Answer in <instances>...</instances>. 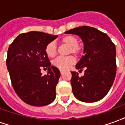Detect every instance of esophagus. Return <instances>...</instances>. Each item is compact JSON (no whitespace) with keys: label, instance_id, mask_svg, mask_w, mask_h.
I'll return each instance as SVG.
<instances>
[{"label":"esophagus","instance_id":"34e87169","mask_svg":"<svg viewBox=\"0 0 125 125\" xmlns=\"http://www.w3.org/2000/svg\"><path fill=\"white\" fill-rule=\"evenodd\" d=\"M60 73H61V74L62 75L63 73V70H60Z\"/></svg>","mask_w":125,"mask_h":125}]
</instances>
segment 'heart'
<instances>
[{"label": "heart", "instance_id": "b5f03b06", "mask_svg": "<svg viewBox=\"0 0 125 125\" xmlns=\"http://www.w3.org/2000/svg\"><path fill=\"white\" fill-rule=\"evenodd\" d=\"M60 41L62 43L70 47L68 53H73L75 55H78L81 53L82 47L78 45V39L73 35H66L63 37ZM45 53L50 58L55 57L57 53V46L55 42L52 41L45 47ZM75 59L73 56L59 57L53 61V65L62 70H67L75 63Z\"/></svg>", "mask_w": 125, "mask_h": 125}]
</instances>
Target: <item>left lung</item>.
<instances>
[{"mask_svg": "<svg viewBox=\"0 0 125 125\" xmlns=\"http://www.w3.org/2000/svg\"><path fill=\"white\" fill-rule=\"evenodd\" d=\"M79 36L84 43V55L76 68L84 75L71 72L72 92L77 99L85 102H97L107 94L116 73V47L109 37L97 29L82 26L65 31Z\"/></svg>", "mask_w": 125, "mask_h": 125, "instance_id": "obj_1", "label": "left lung"}]
</instances>
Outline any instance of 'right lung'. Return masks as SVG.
<instances>
[{
    "instance_id": "1",
    "label": "right lung",
    "mask_w": 125,
    "mask_h": 125,
    "mask_svg": "<svg viewBox=\"0 0 125 125\" xmlns=\"http://www.w3.org/2000/svg\"><path fill=\"white\" fill-rule=\"evenodd\" d=\"M57 35L30 31L20 34L8 49L7 66L12 86L21 99L35 106L49 104L55 98L60 77L59 69L51 66L45 47ZM42 69H48L42 75Z\"/></svg>"
}]
</instances>
